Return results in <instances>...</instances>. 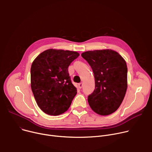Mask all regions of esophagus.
Here are the masks:
<instances>
[{"instance_id": "34e87169", "label": "esophagus", "mask_w": 152, "mask_h": 152, "mask_svg": "<svg viewBox=\"0 0 152 152\" xmlns=\"http://www.w3.org/2000/svg\"><path fill=\"white\" fill-rule=\"evenodd\" d=\"M78 86H79V88H82V86H83V83H82V82L79 83L78 84Z\"/></svg>"}]
</instances>
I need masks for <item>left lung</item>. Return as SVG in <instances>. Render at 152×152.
I'll use <instances>...</instances> for the list:
<instances>
[{"mask_svg": "<svg viewBox=\"0 0 152 152\" xmlns=\"http://www.w3.org/2000/svg\"><path fill=\"white\" fill-rule=\"evenodd\" d=\"M81 56L90 64L95 78V89L88 97L90 106L100 115L113 114L120 107L127 90L125 60L110 49L87 51Z\"/></svg>", "mask_w": 152, "mask_h": 152, "instance_id": "8db88e82", "label": "left lung"}]
</instances>
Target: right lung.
<instances>
[{
	"label": "right lung",
	"instance_id": "1",
	"mask_svg": "<svg viewBox=\"0 0 152 152\" xmlns=\"http://www.w3.org/2000/svg\"><path fill=\"white\" fill-rule=\"evenodd\" d=\"M79 56L76 52L48 49L41 53L31 68V89L40 109L50 115L68 110L77 93L68 71Z\"/></svg>",
	"mask_w": 152,
	"mask_h": 152
}]
</instances>
